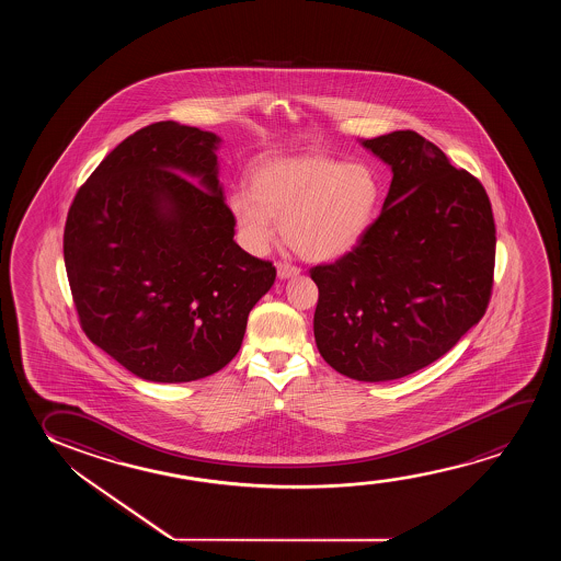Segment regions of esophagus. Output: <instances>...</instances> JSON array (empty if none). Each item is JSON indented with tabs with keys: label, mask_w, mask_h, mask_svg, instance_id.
Wrapping results in <instances>:
<instances>
[{
	"label": "esophagus",
	"mask_w": 561,
	"mask_h": 561,
	"mask_svg": "<svg viewBox=\"0 0 561 561\" xmlns=\"http://www.w3.org/2000/svg\"><path fill=\"white\" fill-rule=\"evenodd\" d=\"M299 272V266H295V264H289V262L285 261L277 262V276L282 277V279H287V277L297 276Z\"/></svg>",
	"instance_id": "obj_1"
}]
</instances>
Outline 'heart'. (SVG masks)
<instances>
[{
	"label": "heart",
	"mask_w": 561,
	"mask_h": 561,
	"mask_svg": "<svg viewBox=\"0 0 561 561\" xmlns=\"http://www.w3.org/2000/svg\"><path fill=\"white\" fill-rule=\"evenodd\" d=\"M383 185L366 162L325 154L272 159L256 167L251 192L230 195V213L247 249L261 253L276 236V220L295 253L335 261L351 253L376 224Z\"/></svg>",
	"instance_id": "heart-1"
}]
</instances>
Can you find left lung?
<instances>
[{
	"instance_id": "obj_1",
	"label": "left lung",
	"mask_w": 561,
	"mask_h": 561,
	"mask_svg": "<svg viewBox=\"0 0 561 561\" xmlns=\"http://www.w3.org/2000/svg\"><path fill=\"white\" fill-rule=\"evenodd\" d=\"M362 146L391 167L383 210L351 253L310 277L323 360L374 383L430 366L483 318L496 228L483 184L417 131Z\"/></svg>"
}]
</instances>
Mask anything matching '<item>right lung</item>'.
I'll use <instances>...</instances> for the list:
<instances>
[{"instance_id": "right-lung-1", "label": "right lung", "mask_w": 561, "mask_h": 561, "mask_svg": "<svg viewBox=\"0 0 561 561\" xmlns=\"http://www.w3.org/2000/svg\"><path fill=\"white\" fill-rule=\"evenodd\" d=\"M218 141L172 121L149 124L100 162L69 208L62 254L80 325L147 381L222 369L276 279L272 262L233 241Z\"/></svg>"}]
</instances>
